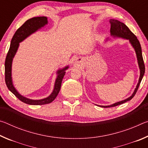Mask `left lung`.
Masks as SVG:
<instances>
[{"mask_svg":"<svg viewBox=\"0 0 148 148\" xmlns=\"http://www.w3.org/2000/svg\"><path fill=\"white\" fill-rule=\"evenodd\" d=\"M110 35L111 36L114 37V38H119L123 39L128 40L129 41L130 44L133 47L135 53L136 55V58L138 61V67L140 69V77L138 79V82L136 86V88L134 89V92L130 96L129 98L123 100V101H121L119 102H117L116 103H114L110 105H108V106H101V105H97L100 107L102 108H108V107H114L116 106L117 105L121 104L123 103H125L127 101H129L133 98L134 96L136 94L138 89L139 86L140 84L142 78L145 73V66L144 62L143 60V57H142V48L140 44L137 39L136 36L132 33V32L130 31V29L127 27L125 25L122 23V22L118 21V20L111 19H110ZM108 40H110L109 38H107L106 40V42Z\"/></svg>","mask_w":148,"mask_h":148,"instance_id":"1","label":"left lung"}]
</instances>
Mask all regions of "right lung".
I'll return each instance as SVG.
<instances>
[{
  "mask_svg": "<svg viewBox=\"0 0 148 148\" xmlns=\"http://www.w3.org/2000/svg\"><path fill=\"white\" fill-rule=\"evenodd\" d=\"M47 17L45 16L34 17L28 19L21 27L17 30L12 38L10 46L9 51L5 61V82L8 89L16 96L17 99L24 103L31 105H43L51 103L56 98L60 91L61 83L63 77L66 73V71L69 68V65L60 69L57 71V77L55 81L53 90L48 97L44 99L33 100L23 96L17 91L13 84L12 76V62L19 48V43L25 40L30 35L34 33L38 30L41 29L47 25Z\"/></svg>",
  "mask_w": 148,
  "mask_h": 148,
  "instance_id": "right-lung-1",
  "label": "right lung"
}]
</instances>
